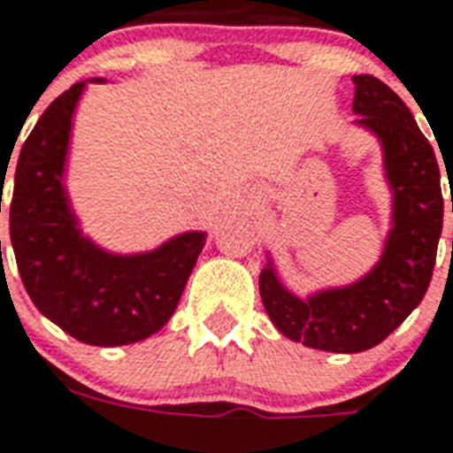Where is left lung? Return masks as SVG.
<instances>
[{
    "label": "left lung",
    "instance_id": "8db88e82",
    "mask_svg": "<svg viewBox=\"0 0 453 453\" xmlns=\"http://www.w3.org/2000/svg\"><path fill=\"white\" fill-rule=\"evenodd\" d=\"M352 84V110L362 115L357 122L379 136L395 195L386 251L365 280L319 291L308 301L284 289L273 265L258 280L263 305L277 329L291 341L329 352L369 350L407 319L428 291L442 234L444 199L433 145L388 84L372 74H355Z\"/></svg>",
    "mask_w": 453,
    "mask_h": 453
}]
</instances>
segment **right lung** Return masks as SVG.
Here are the masks:
<instances>
[{
  "label": "right lung",
  "mask_w": 453,
  "mask_h": 453,
  "mask_svg": "<svg viewBox=\"0 0 453 453\" xmlns=\"http://www.w3.org/2000/svg\"><path fill=\"white\" fill-rule=\"evenodd\" d=\"M81 91L84 81H77L60 94L23 143L9 204L11 244L42 315L81 343H136L169 322L206 234H178L138 256L105 254L81 234L63 188Z\"/></svg>",
  "instance_id": "right-lung-1"
}]
</instances>
